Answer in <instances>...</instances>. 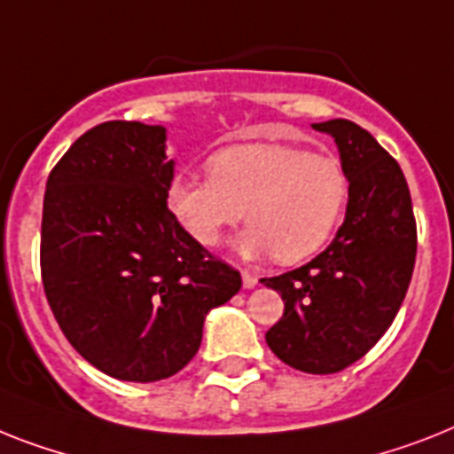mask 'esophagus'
I'll return each mask as SVG.
<instances>
[{
  "label": "esophagus",
  "mask_w": 454,
  "mask_h": 454,
  "mask_svg": "<svg viewBox=\"0 0 454 454\" xmlns=\"http://www.w3.org/2000/svg\"><path fill=\"white\" fill-rule=\"evenodd\" d=\"M241 276H243V287H246V290H253V287L257 286V276H254V273L241 271Z\"/></svg>",
  "instance_id": "34e87169"
}]
</instances>
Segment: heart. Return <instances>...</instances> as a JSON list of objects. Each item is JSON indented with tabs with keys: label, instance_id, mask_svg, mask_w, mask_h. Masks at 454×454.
Listing matches in <instances>:
<instances>
[{
	"label": "heart",
	"instance_id": "b5f03b06",
	"mask_svg": "<svg viewBox=\"0 0 454 454\" xmlns=\"http://www.w3.org/2000/svg\"><path fill=\"white\" fill-rule=\"evenodd\" d=\"M350 200V178L336 155L297 145H230L208 160V174H178L167 187L168 211L204 248L248 220L236 236L241 257L271 254L297 264L320 253L339 230Z\"/></svg>",
	"mask_w": 454,
	"mask_h": 454
}]
</instances>
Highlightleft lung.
I'll return each mask as SVG.
<instances>
[{
    "label": "left lung",
    "instance_id": "8db88e82",
    "mask_svg": "<svg viewBox=\"0 0 454 454\" xmlns=\"http://www.w3.org/2000/svg\"><path fill=\"white\" fill-rule=\"evenodd\" d=\"M313 129L336 141L350 178L346 220L317 257L262 283L286 301L267 332L273 355L303 373H336L364 357L402 309L418 231L402 167L366 129L336 118Z\"/></svg>",
    "mask_w": 454,
    "mask_h": 454
}]
</instances>
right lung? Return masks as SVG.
I'll use <instances>...</instances> for the list:
<instances>
[{
	"label": "right lung",
	"mask_w": 454,
	"mask_h": 454,
	"mask_svg": "<svg viewBox=\"0 0 454 454\" xmlns=\"http://www.w3.org/2000/svg\"><path fill=\"white\" fill-rule=\"evenodd\" d=\"M162 125L111 120L76 138L48 176L41 278L67 340L106 376L155 383L201 346L206 313L241 273L192 241L167 206Z\"/></svg>",
	"instance_id": "1"
}]
</instances>
